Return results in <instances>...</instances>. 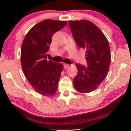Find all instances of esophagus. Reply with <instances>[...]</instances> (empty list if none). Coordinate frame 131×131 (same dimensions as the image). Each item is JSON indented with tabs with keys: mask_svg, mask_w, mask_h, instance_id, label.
<instances>
[{
	"mask_svg": "<svg viewBox=\"0 0 131 131\" xmlns=\"http://www.w3.org/2000/svg\"><path fill=\"white\" fill-rule=\"evenodd\" d=\"M70 64H64V68L65 69H67V68H68L69 67H70Z\"/></svg>",
	"mask_w": 131,
	"mask_h": 131,
	"instance_id": "1",
	"label": "esophagus"
}]
</instances>
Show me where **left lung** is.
I'll list each match as a JSON object with an SVG mask.
<instances>
[{
	"mask_svg": "<svg viewBox=\"0 0 131 131\" xmlns=\"http://www.w3.org/2000/svg\"><path fill=\"white\" fill-rule=\"evenodd\" d=\"M69 25L78 47L86 50L88 62V66L76 63L78 74L73 84L79 92H91L99 88L108 73L111 61L108 41L101 30L90 21H70Z\"/></svg>",
	"mask_w": 131,
	"mask_h": 131,
	"instance_id": "obj_1",
	"label": "left lung"
}]
</instances>
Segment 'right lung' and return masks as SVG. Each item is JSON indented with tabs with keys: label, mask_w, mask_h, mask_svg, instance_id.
Here are the masks:
<instances>
[{
	"label": "right lung",
	"mask_w": 131,
	"mask_h": 131,
	"mask_svg": "<svg viewBox=\"0 0 131 131\" xmlns=\"http://www.w3.org/2000/svg\"><path fill=\"white\" fill-rule=\"evenodd\" d=\"M67 23V21L45 19L34 25L23 41L22 70L33 89L42 95H53L57 91L63 64L48 61L47 55L54 33Z\"/></svg>",
	"instance_id": "add662e5"
}]
</instances>
